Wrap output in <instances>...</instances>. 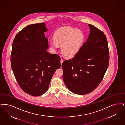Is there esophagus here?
I'll list each match as a JSON object with an SVG mask.
<instances>
[{
  "label": "esophagus",
  "mask_w": 125,
  "mask_h": 125,
  "mask_svg": "<svg viewBox=\"0 0 125 125\" xmlns=\"http://www.w3.org/2000/svg\"><path fill=\"white\" fill-rule=\"evenodd\" d=\"M60 63H61V64L62 65V64L63 63V62H64V60L63 59H61V60H60Z\"/></svg>",
  "instance_id": "obj_1"
}]
</instances>
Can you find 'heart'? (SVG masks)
Returning a JSON list of instances; mask_svg holds the SVG:
<instances>
[{
	"label": "heart",
	"mask_w": 125,
	"mask_h": 125,
	"mask_svg": "<svg viewBox=\"0 0 125 125\" xmlns=\"http://www.w3.org/2000/svg\"><path fill=\"white\" fill-rule=\"evenodd\" d=\"M84 35L80 30L65 27L57 31L54 35V40L50 42V48L56 52L61 45L62 53L66 57L76 55L80 50L84 41Z\"/></svg>",
	"instance_id": "obj_1"
}]
</instances>
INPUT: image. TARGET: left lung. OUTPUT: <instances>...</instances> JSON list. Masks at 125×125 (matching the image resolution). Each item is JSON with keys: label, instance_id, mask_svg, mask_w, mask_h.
I'll use <instances>...</instances> for the list:
<instances>
[{"label": "left lung", "instance_id": "8db88e82", "mask_svg": "<svg viewBox=\"0 0 125 125\" xmlns=\"http://www.w3.org/2000/svg\"><path fill=\"white\" fill-rule=\"evenodd\" d=\"M90 33L80 51L62 63L63 79L72 92L85 95L99 85L109 63L108 44L105 34L94 25H88Z\"/></svg>", "mask_w": 125, "mask_h": 125}]
</instances>
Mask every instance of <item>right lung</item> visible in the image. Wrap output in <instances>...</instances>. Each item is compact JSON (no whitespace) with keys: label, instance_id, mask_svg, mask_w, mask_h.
Instances as JSON below:
<instances>
[{"label":"right lung","instance_id":"obj_1","mask_svg":"<svg viewBox=\"0 0 125 125\" xmlns=\"http://www.w3.org/2000/svg\"><path fill=\"white\" fill-rule=\"evenodd\" d=\"M47 31L44 23L27 25L17 34L12 43L10 61L14 75L20 88L32 96L47 91L61 65L60 57L46 51Z\"/></svg>","mask_w":125,"mask_h":125}]
</instances>
